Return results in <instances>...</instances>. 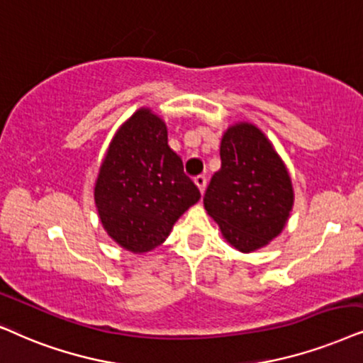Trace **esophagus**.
Returning a JSON list of instances; mask_svg holds the SVG:
<instances>
[{"mask_svg":"<svg viewBox=\"0 0 363 363\" xmlns=\"http://www.w3.org/2000/svg\"><path fill=\"white\" fill-rule=\"evenodd\" d=\"M194 182H196V186L199 187L201 194H204L206 186H207V177H206V176H197V177L194 179Z\"/></svg>","mask_w":363,"mask_h":363,"instance_id":"34e87169","label":"esophagus"}]
</instances>
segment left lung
Returning a JSON list of instances; mask_svg holds the SVG:
<instances>
[{"instance_id":"left-lung-1","label":"left lung","mask_w":363,"mask_h":363,"mask_svg":"<svg viewBox=\"0 0 363 363\" xmlns=\"http://www.w3.org/2000/svg\"><path fill=\"white\" fill-rule=\"evenodd\" d=\"M289 172L272 144L252 124L229 128L220 143V169L212 176L204 207L227 242L252 252L282 232L292 211Z\"/></svg>"}]
</instances>
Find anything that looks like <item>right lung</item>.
Here are the masks:
<instances>
[{
  "label": "right lung",
  "mask_w": 363,
  "mask_h": 363,
  "mask_svg": "<svg viewBox=\"0 0 363 363\" xmlns=\"http://www.w3.org/2000/svg\"><path fill=\"white\" fill-rule=\"evenodd\" d=\"M201 199L167 129L149 109L134 113L116 134L99 169L94 201L101 222L121 247L143 254L161 245L174 222Z\"/></svg>",
  "instance_id": "1"
}]
</instances>
